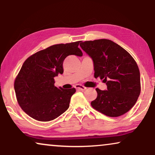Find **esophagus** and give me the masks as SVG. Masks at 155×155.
<instances>
[{
  "mask_svg": "<svg viewBox=\"0 0 155 155\" xmlns=\"http://www.w3.org/2000/svg\"><path fill=\"white\" fill-rule=\"evenodd\" d=\"M75 88H76V89L80 90V91H84V90H86V87H84V86L80 85V84H77V85H76Z\"/></svg>",
  "mask_w": 155,
  "mask_h": 155,
  "instance_id": "obj_1",
  "label": "esophagus"
}]
</instances>
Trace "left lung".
Instances as JSON below:
<instances>
[{"label":"left lung","mask_w":155,"mask_h":155,"mask_svg":"<svg viewBox=\"0 0 155 155\" xmlns=\"http://www.w3.org/2000/svg\"><path fill=\"white\" fill-rule=\"evenodd\" d=\"M80 47L94 62V77L107 89L96 88L93 108L109 117H118L134 106L140 94V74L135 59L119 45L107 39L85 41Z\"/></svg>","instance_id":"1"}]
</instances>
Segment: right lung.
<instances>
[{
	"mask_svg": "<svg viewBox=\"0 0 155 155\" xmlns=\"http://www.w3.org/2000/svg\"><path fill=\"white\" fill-rule=\"evenodd\" d=\"M78 42L58 44L28 57L16 77L14 88L21 108L32 118L50 121L69 108L76 89L54 86V77L64 72L63 62L69 55L81 57Z\"/></svg>",
	"mask_w": 155,
	"mask_h": 155,
	"instance_id": "add662e5",
	"label": "right lung"
}]
</instances>
